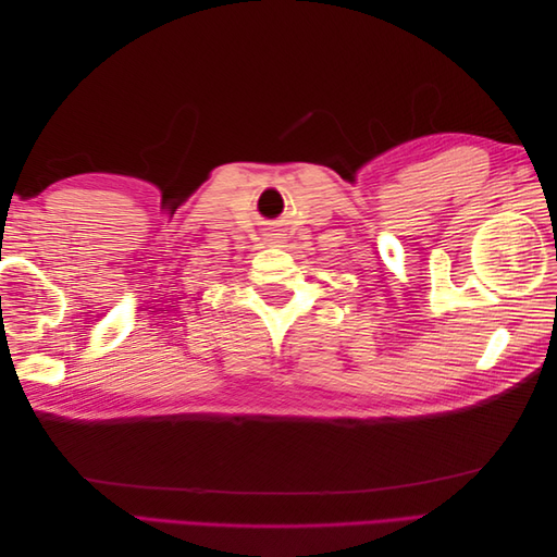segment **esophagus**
Wrapping results in <instances>:
<instances>
[{"label": "esophagus", "instance_id": "1", "mask_svg": "<svg viewBox=\"0 0 557 557\" xmlns=\"http://www.w3.org/2000/svg\"><path fill=\"white\" fill-rule=\"evenodd\" d=\"M274 239H276V237H272V244H278V242H274Z\"/></svg>", "mask_w": 557, "mask_h": 557}]
</instances>
